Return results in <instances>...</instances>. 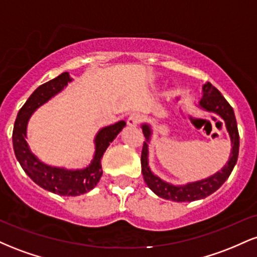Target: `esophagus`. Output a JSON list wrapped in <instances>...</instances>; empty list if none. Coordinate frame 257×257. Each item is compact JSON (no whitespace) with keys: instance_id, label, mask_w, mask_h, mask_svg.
I'll use <instances>...</instances> for the list:
<instances>
[{"instance_id":"34e87169","label":"esophagus","mask_w":257,"mask_h":257,"mask_svg":"<svg viewBox=\"0 0 257 257\" xmlns=\"http://www.w3.org/2000/svg\"><path fill=\"white\" fill-rule=\"evenodd\" d=\"M140 122H141V117L140 114L138 113H132L131 116L128 117V119H126V124L129 126H138L140 124Z\"/></svg>"}]
</instances>
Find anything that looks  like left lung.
Instances as JSON below:
<instances>
[{
	"mask_svg": "<svg viewBox=\"0 0 257 257\" xmlns=\"http://www.w3.org/2000/svg\"><path fill=\"white\" fill-rule=\"evenodd\" d=\"M199 106L206 111L215 112L225 120L227 132H228L232 143V152L229 156V161L221 169V172L214 174L213 176L208 179L191 182V184L184 186L168 184L150 170L149 158H147V153H149L147 143L150 141L152 132L150 125L143 124V133L146 141L144 143L143 151H141V172H143L146 185L161 198L174 200V202H193V200L205 198L216 190H219L223 182L231 175L233 168L237 163L238 152H239V134H238L237 120H235L234 111H233L232 106L227 102L222 94L210 82H206L203 85V98L200 99Z\"/></svg>",
	"mask_w": 257,
	"mask_h": 257,
	"instance_id": "obj_1",
	"label": "left lung"
}]
</instances>
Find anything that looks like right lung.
<instances>
[{
    "label": "right lung",
    "mask_w": 257,
    "mask_h": 257,
    "mask_svg": "<svg viewBox=\"0 0 257 257\" xmlns=\"http://www.w3.org/2000/svg\"><path fill=\"white\" fill-rule=\"evenodd\" d=\"M67 82H71V78L69 73L64 72L57 78L40 85L18 112L12 138H13V149L16 157L32 181L53 193L75 197L88 192L98 184L102 175L100 159L110 143H112L113 139L124 128L125 122L120 120L116 124L105 126L96 134L95 155L89 167L81 170H67L64 168L49 167L43 164L29 150L25 140L26 125L34 111L48 101L59 91L63 90V88L67 85Z\"/></svg>",
    "instance_id": "1"
}]
</instances>
